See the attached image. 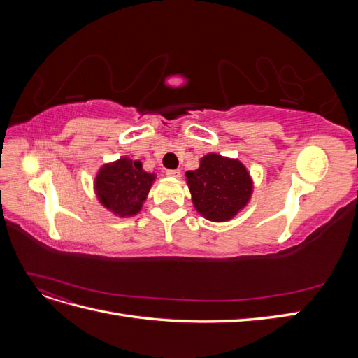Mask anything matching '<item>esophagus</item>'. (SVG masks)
<instances>
[{"label": "esophagus", "mask_w": 358, "mask_h": 358, "mask_svg": "<svg viewBox=\"0 0 358 358\" xmlns=\"http://www.w3.org/2000/svg\"><path fill=\"white\" fill-rule=\"evenodd\" d=\"M166 175L170 176V178H179L180 176V170H178V169H169V170H166Z\"/></svg>", "instance_id": "esophagus-1"}]
</instances>
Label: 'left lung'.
I'll use <instances>...</instances> for the list:
<instances>
[{
    "label": "left lung",
    "mask_w": 358,
    "mask_h": 358,
    "mask_svg": "<svg viewBox=\"0 0 358 358\" xmlns=\"http://www.w3.org/2000/svg\"><path fill=\"white\" fill-rule=\"evenodd\" d=\"M187 182L196 209L216 222L233 218L252 192L251 178L242 162L216 154L203 157L197 170L187 171Z\"/></svg>",
    "instance_id": "left-lung-1"
}]
</instances>
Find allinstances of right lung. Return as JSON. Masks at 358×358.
I'll return each mask as SVG.
<instances>
[{"mask_svg": "<svg viewBox=\"0 0 358 358\" xmlns=\"http://www.w3.org/2000/svg\"><path fill=\"white\" fill-rule=\"evenodd\" d=\"M155 176L142 170V164L121 158L104 166L95 180L100 201L121 216L136 215L142 209Z\"/></svg>", "mask_w": 358, "mask_h": 358, "instance_id": "1", "label": "right lung"}]
</instances>
